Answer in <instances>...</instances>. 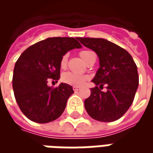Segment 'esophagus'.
<instances>
[{"label": "esophagus", "mask_w": 153, "mask_h": 153, "mask_svg": "<svg viewBox=\"0 0 153 153\" xmlns=\"http://www.w3.org/2000/svg\"><path fill=\"white\" fill-rule=\"evenodd\" d=\"M73 89L74 92H78V91H79L80 90V88H79V87H74Z\"/></svg>", "instance_id": "1"}]
</instances>
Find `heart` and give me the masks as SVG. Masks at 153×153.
Listing matches in <instances>:
<instances>
[{
	"label": "heart",
	"mask_w": 153,
	"mask_h": 153,
	"mask_svg": "<svg viewBox=\"0 0 153 153\" xmlns=\"http://www.w3.org/2000/svg\"><path fill=\"white\" fill-rule=\"evenodd\" d=\"M88 51H82L79 53V56L84 61L86 60L87 55L89 53ZM60 68L65 69L67 65V55H65L62 56L60 60ZM62 82L66 83L68 85L74 87H81L83 86L88 80V76L84 74H78L72 73V72H65L61 76Z\"/></svg>",
	"instance_id": "obj_1"
}]
</instances>
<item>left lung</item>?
Returning a JSON list of instances; mask_svg holds the SVG:
<instances>
[{"label": "left lung", "mask_w": 153, "mask_h": 153, "mask_svg": "<svg viewBox=\"0 0 153 153\" xmlns=\"http://www.w3.org/2000/svg\"><path fill=\"white\" fill-rule=\"evenodd\" d=\"M99 57L100 68L92 80L96 84L84 101L88 114L94 120L112 122L125 115L134 99L138 86L137 65L124 48L103 38H78ZM105 84L106 92L100 90Z\"/></svg>", "instance_id": "obj_1"}]
</instances>
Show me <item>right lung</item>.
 Listing matches in <instances>:
<instances>
[{"label":"right lung","mask_w":153,"mask_h":153,"mask_svg":"<svg viewBox=\"0 0 153 153\" xmlns=\"http://www.w3.org/2000/svg\"><path fill=\"white\" fill-rule=\"evenodd\" d=\"M77 39L48 38L27 48L16 61L12 79L14 94L21 111L32 121H53L65 109L73 88L63 83L52 88L47 83L60 79L64 55L82 47Z\"/></svg>","instance_id":"obj_1"}]
</instances>
